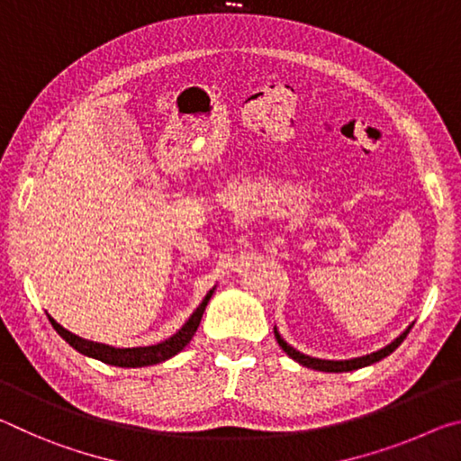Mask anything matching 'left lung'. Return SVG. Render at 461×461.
<instances>
[{"instance_id":"8db88e82","label":"left lung","mask_w":461,"mask_h":461,"mask_svg":"<svg viewBox=\"0 0 461 461\" xmlns=\"http://www.w3.org/2000/svg\"><path fill=\"white\" fill-rule=\"evenodd\" d=\"M414 324V322H412ZM412 324H409L401 335H398L394 341H392L390 345L382 347V349L369 353V356H361V357H353V359H319V357H311L306 356V353H300L296 347H292L290 343L284 341V337L280 335V330H277V327H274V333H276V341L280 343L282 349L288 353V356L298 361L300 366L304 367H311V369H316V372H330V374H341V372H353V369H359V367H366V366H372L375 364V361H380L384 357H388L392 351H396L398 347H401V343L406 339V335L411 333Z\"/></svg>"}]
</instances>
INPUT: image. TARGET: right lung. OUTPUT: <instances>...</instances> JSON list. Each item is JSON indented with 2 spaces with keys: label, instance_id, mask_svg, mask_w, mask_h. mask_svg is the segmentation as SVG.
<instances>
[{
  "label": "right lung",
  "instance_id": "obj_1",
  "mask_svg": "<svg viewBox=\"0 0 461 461\" xmlns=\"http://www.w3.org/2000/svg\"><path fill=\"white\" fill-rule=\"evenodd\" d=\"M214 290H216V285L206 294V296H203L200 306L195 308L190 319L185 321L184 327H181L176 335H171L169 339H165V341H161V343L147 345V347H112L105 343L89 341V339H83L79 335L71 333V330H67L63 324H59L49 312H47V316H49L52 327H55L57 333L63 337L65 341L73 347V349H77L81 356L94 357L97 361H104V364L116 366V367H147V366L163 364V361H167L173 356H177V353L192 341V337L195 335V330H198V327H200L202 314H203V311H206V306H208L210 298H212Z\"/></svg>",
  "mask_w": 461,
  "mask_h": 461
}]
</instances>
